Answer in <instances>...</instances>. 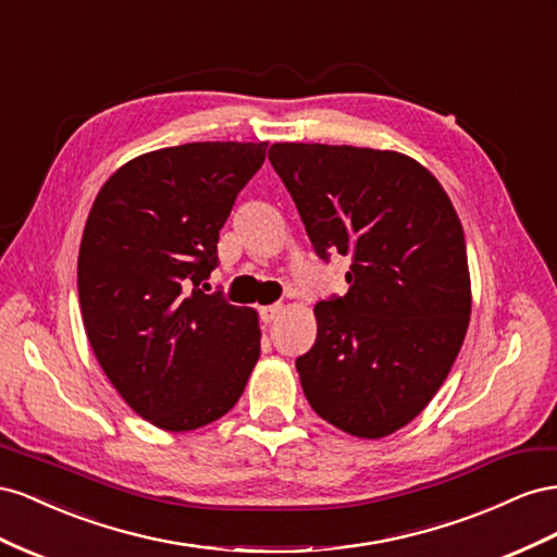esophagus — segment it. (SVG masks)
<instances>
[{
	"label": "esophagus",
	"instance_id": "1",
	"mask_svg": "<svg viewBox=\"0 0 557 557\" xmlns=\"http://www.w3.org/2000/svg\"><path fill=\"white\" fill-rule=\"evenodd\" d=\"M261 320L265 322V324H270V322H275L277 317L282 314V306L280 304H275V306H268V308H261Z\"/></svg>",
	"mask_w": 557,
	"mask_h": 557
}]
</instances>
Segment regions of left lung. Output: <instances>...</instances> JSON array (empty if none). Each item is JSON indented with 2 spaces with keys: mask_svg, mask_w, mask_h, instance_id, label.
<instances>
[{
  "mask_svg": "<svg viewBox=\"0 0 557 557\" xmlns=\"http://www.w3.org/2000/svg\"><path fill=\"white\" fill-rule=\"evenodd\" d=\"M268 161L317 257H349L345 296L314 306L296 359L317 416L383 438L420 416L448 377L471 314L467 243L446 190L396 151L282 141Z\"/></svg>",
  "mask_w": 557,
  "mask_h": 557,
  "instance_id": "left-lung-1",
  "label": "left lung"
}]
</instances>
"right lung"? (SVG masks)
<instances>
[{"instance_id": "add662e5", "label": "right lung", "mask_w": 557, "mask_h": 557, "mask_svg": "<svg viewBox=\"0 0 557 557\" xmlns=\"http://www.w3.org/2000/svg\"><path fill=\"white\" fill-rule=\"evenodd\" d=\"M265 147L194 141L137 156L88 214L76 270L86 336L123 401L168 432L226 416L261 355L257 312L200 282Z\"/></svg>"}]
</instances>
